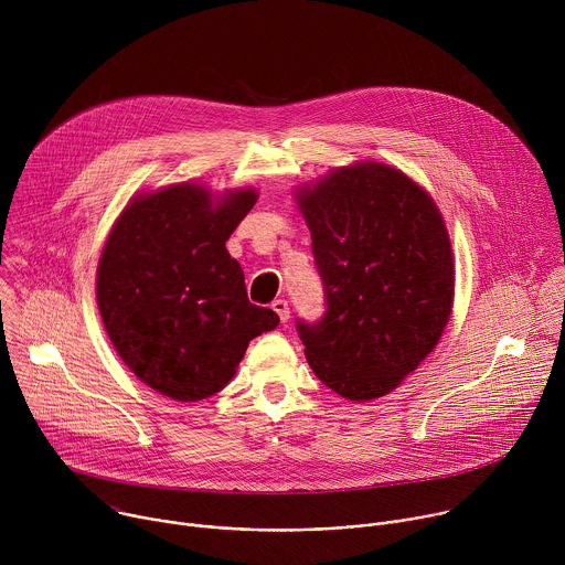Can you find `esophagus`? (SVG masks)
I'll use <instances>...</instances> for the list:
<instances>
[{
    "instance_id": "34e87169",
    "label": "esophagus",
    "mask_w": 565,
    "mask_h": 565,
    "mask_svg": "<svg viewBox=\"0 0 565 565\" xmlns=\"http://www.w3.org/2000/svg\"><path fill=\"white\" fill-rule=\"evenodd\" d=\"M273 310L279 315L281 324H286V321L290 319V306H288L286 299H275V301H273Z\"/></svg>"
}]
</instances>
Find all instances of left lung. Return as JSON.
I'll list each match as a JSON object with an SVG mask.
<instances>
[{"label":"left lung","mask_w":565,"mask_h":565,"mask_svg":"<svg viewBox=\"0 0 565 565\" xmlns=\"http://www.w3.org/2000/svg\"><path fill=\"white\" fill-rule=\"evenodd\" d=\"M324 284L319 321L297 319L315 375L347 399L393 391L438 344L454 257L429 194L382 163L342 168L297 194Z\"/></svg>","instance_id":"left-lung-1"}]
</instances>
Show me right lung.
Returning a JSON list of instances; mask_svg holds the SVG:
<instances>
[{"instance_id":"right-lung-1","label":"right lung","mask_w":565,"mask_h":565,"mask_svg":"<svg viewBox=\"0 0 565 565\" xmlns=\"http://www.w3.org/2000/svg\"><path fill=\"white\" fill-rule=\"evenodd\" d=\"M255 203V190H238L212 205L207 190L181 183L134 199L116 221L98 264V308L122 362L158 393L214 395L250 340L277 329V312L250 303L225 250Z\"/></svg>"}]
</instances>
